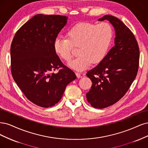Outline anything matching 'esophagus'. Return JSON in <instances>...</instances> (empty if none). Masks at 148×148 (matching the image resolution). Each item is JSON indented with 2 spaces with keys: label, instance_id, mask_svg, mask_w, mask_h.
Here are the masks:
<instances>
[{
  "label": "esophagus",
  "instance_id": "esophagus-1",
  "mask_svg": "<svg viewBox=\"0 0 148 148\" xmlns=\"http://www.w3.org/2000/svg\"><path fill=\"white\" fill-rule=\"evenodd\" d=\"M75 75H76V76H77V77L78 78H80V77H81L80 74L79 73H75Z\"/></svg>",
  "mask_w": 148,
  "mask_h": 148
}]
</instances>
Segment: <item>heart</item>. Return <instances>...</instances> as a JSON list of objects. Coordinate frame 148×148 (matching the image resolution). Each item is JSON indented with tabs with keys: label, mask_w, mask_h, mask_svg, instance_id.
Returning <instances> with one entry per match:
<instances>
[{
	"label": "heart",
	"mask_w": 148,
	"mask_h": 148,
	"mask_svg": "<svg viewBox=\"0 0 148 148\" xmlns=\"http://www.w3.org/2000/svg\"><path fill=\"white\" fill-rule=\"evenodd\" d=\"M68 39L57 37L54 42L56 53L66 61L73 57L74 47H79V56L69 64V67L82 71L88 68L92 62L97 64L108 54L114 37L110 24L80 22L71 27L67 32Z\"/></svg>",
	"instance_id": "b5f03b06"
}]
</instances>
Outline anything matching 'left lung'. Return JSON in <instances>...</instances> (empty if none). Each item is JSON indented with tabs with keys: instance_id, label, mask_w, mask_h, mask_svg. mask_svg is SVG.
<instances>
[{
	"instance_id": "8db88e82",
	"label": "left lung",
	"mask_w": 148,
	"mask_h": 148,
	"mask_svg": "<svg viewBox=\"0 0 148 148\" xmlns=\"http://www.w3.org/2000/svg\"><path fill=\"white\" fill-rule=\"evenodd\" d=\"M108 20L114 27V46L100 63L88 71L93 83L87 93L88 102L95 108H105L120 100L135 80L139 67L140 50L135 36L117 18L106 15L98 21Z\"/></svg>"
}]
</instances>
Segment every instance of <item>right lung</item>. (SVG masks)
<instances>
[{
    "label": "right lung",
    "mask_w": 148,
    "mask_h": 148,
    "mask_svg": "<svg viewBox=\"0 0 148 148\" xmlns=\"http://www.w3.org/2000/svg\"><path fill=\"white\" fill-rule=\"evenodd\" d=\"M68 16L38 14L18 29L10 48L13 78L26 97L42 108L54 106L67 85L76 79L54 49ZM60 68L57 73L53 71Z\"/></svg>",
    "instance_id": "right-lung-1"
}]
</instances>
